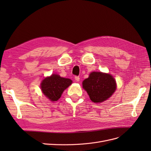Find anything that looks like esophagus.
I'll list each match as a JSON object with an SVG mask.
<instances>
[{
  "label": "esophagus",
  "instance_id": "1",
  "mask_svg": "<svg viewBox=\"0 0 151 151\" xmlns=\"http://www.w3.org/2000/svg\"><path fill=\"white\" fill-rule=\"evenodd\" d=\"M75 79L77 82H79L80 80V77L79 76H75Z\"/></svg>",
  "mask_w": 151,
  "mask_h": 151
}]
</instances>
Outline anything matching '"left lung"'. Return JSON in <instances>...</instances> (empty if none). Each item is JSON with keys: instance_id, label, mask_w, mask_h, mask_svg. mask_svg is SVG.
I'll use <instances>...</instances> for the list:
<instances>
[{"instance_id": "obj_1", "label": "left lung", "mask_w": 151, "mask_h": 151, "mask_svg": "<svg viewBox=\"0 0 151 151\" xmlns=\"http://www.w3.org/2000/svg\"><path fill=\"white\" fill-rule=\"evenodd\" d=\"M91 101L101 103L109 98L116 90V82L110 75L99 72H91L83 83Z\"/></svg>"}]
</instances>
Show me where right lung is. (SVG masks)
<instances>
[{
  "label": "right lung",
  "instance_id": "add662e5",
  "mask_svg": "<svg viewBox=\"0 0 151 151\" xmlns=\"http://www.w3.org/2000/svg\"><path fill=\"white\" fill-rule=\"evenodd\" d=\"M72 83L69 79L53 74L45 78L41 84L42 92L52 101H56L61 97L62 94Z\"/></svg>",
  "mask_w": 151,
  "mask_h": 151
}]
</instances>
